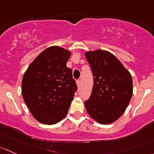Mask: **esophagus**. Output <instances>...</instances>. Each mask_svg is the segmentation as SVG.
Masks as SVG:
<instances>
[{
  "label": "esophagus",
  "mask_w": 154,
  "mask_h": 154,
  "mask_svg": "<svg viewBox=\"0 0 154 154\" xmlns=\"http://www.w3.org/2000/svg\"><path fill=\"white\" fill-rule=\"evenodd\" d=\"M76 83H77L78 87L80 86V85H81V81H80V79H79V80L76 81Z\"/></svg>",
  "instance_id": "obj_1"
}]
</instances>
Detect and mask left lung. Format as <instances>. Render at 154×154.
Returning <instances> with one entry per match:
<instances>
[{
    "instance_id": "left-lung-1",
    "label": "left lung",
    "mask_w": 154,
    "mask_h": 154,
    "mask_svg": "<svg viewBox=\"0 0 154 154\" xmlns=\"http://www.w3.org/2000/svg\"><path fill=\"white\" fill-rule=\"evenodd\" d=\"M91 67L93 87L85 105L88 114L101 124L118 119L133 94L131 73L112 54L104 50L85 53Z\"/></svg>"
}]
</instances>
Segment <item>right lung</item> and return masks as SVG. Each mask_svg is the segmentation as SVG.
Here are the masks:
<instances>
[{
	"label": "right lung",
	"mask_w": 154,
	"mask_h": 154,
	"mask_svg": "<svg viewBox=\"0 0 154 154\" xmlns=\"http://www.w3.org/2000/svg\"><path fill=\"white\" fill-rule=\"evenodd\" d=\"M70 52L61 47L44 50L31 63L22 80V96L30 112L43 124L53 125L67 113L77 90L66 62Z\"/></svg>",
	"instance_id": "1"
}]
</instances>
